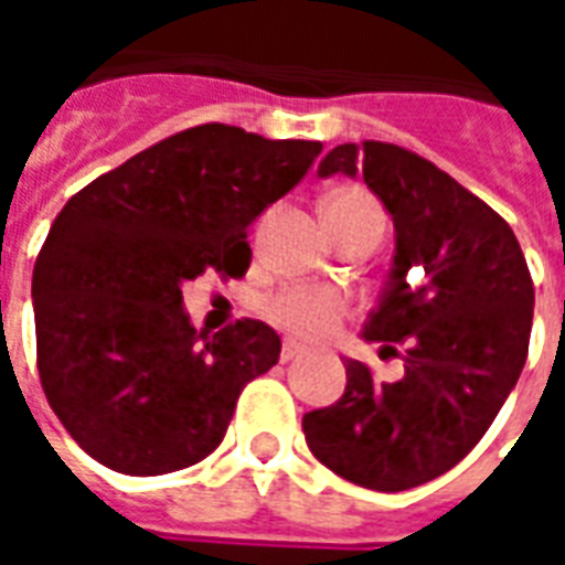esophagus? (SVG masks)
Segmentation results:
<instances>
[{
    "label": "esophagus",
    "instance_id": "34e87169",
    "mask_svg": "<svg viewBox=\"0 0 565 565\" xmlns=\"http://www.w3.org/2000/svg\"><path fill=\"white\" fill-rule=\"evenodd\" d=\"M296 356H302V348L296 342H284L281 344V363H290V360H296Z\"/></svg>",
    "mask_w": 565,
    "mask_h": 565
}]
</instances>
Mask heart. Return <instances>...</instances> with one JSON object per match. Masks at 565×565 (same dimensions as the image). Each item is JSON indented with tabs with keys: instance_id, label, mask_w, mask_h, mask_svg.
Returning a JSON list of instances; mask_svg holds the SVG:
<instances>
[{
	"instance_id": "b5f03b06",
	"label": "heart",
	"mask_w": 565,
	"mask_h": 565,
	"mask_svg": "<svg viewBox=\"0 0 565 565\" xmlns=\"http://www.w3.org/2000/svg\"><path fill=\"white\" fill-rule=\"evenodd\" d=\"M327 223H354V221H384L379 202L363 190H342L332 193L323 205ZM266 315L271 323H278L284 332L296 339H323L339 330V323L348 315V306L339 294L323 287H284L266 302Z\"/></svg>"
}]
</instances>
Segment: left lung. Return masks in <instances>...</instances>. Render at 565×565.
Returning <instances> with one entry per match:
<instances>
[{
  "label": "left lung",
  "mask_w": 565,
  "mask_h": 565,
  "mask_svg": "<svg viewBox=\"0 0 565 565\" xmlns=\"http://www.w3.org/2000/svg\"><path fill=\"white\" fill-rule=\"evenodd\" d=\"M363 174L396 230V250L363 339L403 360L375 381L344 360L339 403L302 417L311 454L369 490H408L454 469L521 379L533 278L511 226L424 157L387 141L339 145L320 178Z\"/></svg>",
  "instance_id": "8db88e82"
}]
</instances>
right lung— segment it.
Returning <instances> with one entry per match:
<instances>
[{
	"mask_svg": "<svg viewBox=\"0 0 565 565\" xmlns=\"http://www.w3.org/2000/svg\"><path fill=\"white\" fill-rule=\"evenodd\" d=\"M323 145L226 124L174 132L56 214L32 271L44 396L81 448L124 475L205 460L238 393L281 354L263 320L190 323L181 284L250 266L247 230Z\"/></svg>",
	"mask_w": 565,
	"mask_h": 565,
	"instance_id": "add662e5",
	"label": "right lung"
}]
</instances>
